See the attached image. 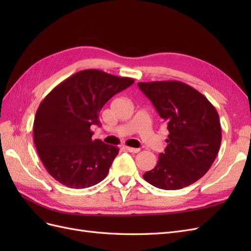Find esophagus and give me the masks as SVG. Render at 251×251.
<instances>
[{
  "label": "esophagus",
  "mask_w": 251,
  "mask_h": 251,
  "mask_svg": "<svg viewBox=\"0 0 251 251\" xmlns=\"http://www.w3.org/2000/svg\"><path fill=\"white\" fill-rule=\"evenodd\" d=\"M125 149H126L127 151H130V153H133V154L138 153V151H140V149H135V148H130V147H125Z\"/></svg>",
  "instance_id": "1"
}]
</instances>
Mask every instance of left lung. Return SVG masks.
<instances>
[{"mask_svg": "<svg viewBox=\"0 0 251 251\" xmlns=\"http://www.w3.org/2000/svg\"><path fill=\"white\" fill-rule=\"evenodd\" d=\"M168 126L164 153L155 168L144 173L150 184L175 191L193 184L210 169L221 146L218 112L206 97L176 80L138 82Z\"/></svg>", "mask_w": 251, "mask_h": 251, "instance_id": "left-lung-1", "label": "left lung"}]
</instances>
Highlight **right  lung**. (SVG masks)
<instances>
[{
    "mask_svg": "<svg viewBox=\"0 0 251 251\" xmlns=\"http://www.w3.org/2000/svg\"><path fill=\"white\" fill-rule=\"evenodd\" d=\"M133 83V78L82 70L44 98L34 117L33 139L44 166L59 183L86 188L107 177L119 149L93 140L91 126H100L104 103Z\"/></svg>",
    "mask_w": 251,
    "mask_h": 251,
    "instance_id": "1",
    "label": "right lung"
}]
</instances>
